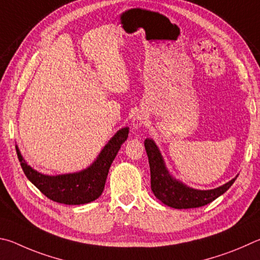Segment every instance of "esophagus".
I'll list each match as a JSON object with an SVG mask.
<instances>
[{"instance_id":"1","label":"esophagus","mask_w":260,"mask_h":260,"mask_svg":"<svg viewBox=\"0 0 260 260\" xmlns=\"http://www.w3.org/2000/svg\"><path fill=\"white\" fill-rule=\"evenodd\" d=\"M147 117L145 115L144 113H137L134 117V121H133V124L135 129H139V127H142L145 125V123H146Z\"/></svg>"}]
</instances>
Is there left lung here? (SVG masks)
<instances>
[{"instance_id":"left-lung-1","label":"left lung","mask_w":260,"mask_h":260,"mask_svg":"<svg viewBox=\"0 0 260 260\" xmlns=\"http://www.w3.org/2000/svg\"><path fill=\"white\" fill-rule=\"evenodd\" d=\"M149 169H151V188L154 195L168 207L175 209H190L203 207L224 194L236 178L220 187L209 190L190 188L180 181H177L166 169L165 162L157 146L152 139L145 140Z\"/></svg>"}]
</instances>
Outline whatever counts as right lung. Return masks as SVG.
I'll list each match as a JSON object with an SVG mask.
<instances>
[{
    "label": "right lung",
    "mask_w": 260,
    "mask_h": 260,
    "mask_svg": "<svg viewBox=\"0 0 260 260\" xmlns=\"http://www.w3.org/2000/svg\"><path fill=\"white\" fill-rule=\"evenodd\" d=\"M127 135H129V127L118 130L104 147L97 160L88 169L76 174L59 176L40 174L27 165L19 149L17 147L16 149L22 171L29 181H31V184H34L41 190V193L54 202L76 206V204L92 202L102 195L109 168L118 149L121 148V145L126 140Z\"/></svg>",
    "instance_id": "obj_1"
}]
</instances>
